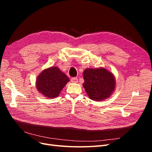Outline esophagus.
Listing matches in <instances>:
<instances>
[{"label": "esophagus", "instance_id": "1", "mask_svg": "<svg viewBox=\"0 0 152 152\" xmlns=\"http://www.w3.org/2000/svg\"><path fill=\"white\" fill-rule=\"evenodd\" d=\"M71 82H72V83H77L78 82V79L77 78H72V79H71Z\"/></svg>", "mask_w": 152, "mask_h": 152}]
</instances>
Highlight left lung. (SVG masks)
Listing matches in <instances>:
<instances>
[{"label":"left lung","mask_w":152,"mask_h":152,"mask_svg":"<svg viewBox=\"0 0 152 152\" xmlns=\"http://www.w3.org/2000/svg\"><path fill=\"white\" fill-rule=\"evenodd\" d=\"M83 77V87L92 100H104L110 97L115 91V78L111 72L104 68H86Z\"/></svg>","instance_id":"8db88e82"}]
</instances>
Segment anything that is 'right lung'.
Masks as SVG:
<instances>
[{"instance_id": "add662e5", "label": "right lung", "mask_w": 152, "mask_h": 152, "mask_svg": "<svg viewBox=\"0 0 152 152\" xmlns=\"http://www.w3.org/2000/svg\"><path fill=\"white\" fill-rule=\"evenodd\" d=\"M69 81V78L60 69L52 66L44 69L38 75L35 86L44 97L52 99L58 97Z\"/></svg>"}]
</instances>
